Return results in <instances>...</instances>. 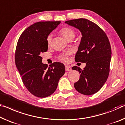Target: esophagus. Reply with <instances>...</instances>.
Returning <instances> with one entry per match:
<instances>
[{"label": "esophagus", "instance_id": "esophagus-1", "mask_svg": "<svg viewBox=\"0 0 125 125\" xmlns=\"http://www.w3.org/2000/svg\"><path fill=\"white\" fill-rule=\"evenodd\" d=\"M65 69H66V71H71L72 70V68L70 66H68V65H66L65 66Z\"/></svg>", "mask_w": 125, "mask_h": 125}]
</instances>
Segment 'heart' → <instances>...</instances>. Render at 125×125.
Instances as JSON below:
<instances>
[{
    "label": "heart",
    "instance_id": "obj_1",
    "mask_svg": "<svg viewBox=\"0 0 125 125\" xmlns=\"http://www.w3.org/2000/svg\"><path fill=\"white\" fill-rule=\"evenodd\" d=\"M59 33L65 39L68 41L70 39H73L76 35V33L73 29L70 27H64L59 31ZM52 35H49L47 38V43L48 45H50L52 42ZM71 54L70 51L63 53L59 55V59L63 61H67L68 59V55Z\"/></svg>",
    "mask_w": 125,
    "mask_h": 125
}]
</instances>
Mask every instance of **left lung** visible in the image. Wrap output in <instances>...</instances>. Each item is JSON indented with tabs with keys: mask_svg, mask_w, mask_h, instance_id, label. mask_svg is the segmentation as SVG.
I'll use <instances>...</instances> for the list:
<instances>
[{
	"mask_svg": "<svg viewBox=\"0 0 125 125\" xmlns=\"http://www.w3.org/2000/svg\"><path fill=\"white\" fill-rule=\"evenodd\" d=\"M65 23L78 29L82 35L75 61L86 63V66L83 70L76 66L72 67L81 74L74 88L81 94H94L108 78L111 58L110 41L105 32L88 19H72Z\"/></svg>",
	"mask_w": 125,
	"mask_h": 125,
	"instance_id": "obj_1",
	"label": "left lung"
}]
</instances>
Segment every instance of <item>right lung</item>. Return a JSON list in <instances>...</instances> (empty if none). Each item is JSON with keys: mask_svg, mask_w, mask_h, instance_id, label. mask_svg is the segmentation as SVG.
Segmentation results:
<instances>
[{"mask_svg": "<svg viewBox=\"0 0 125 125\" xmlns=\"http://www.w3.org/2000/svg\"><path fill=\"white\" fill-rule=\"evenodd\" d=\"M61 21H39L28 27L21 35L15 53V62L25 87L34 96H49L65 73L64 64L54 62L48 67L42 62L41 53L47 52V38Z\"/></svg>", "mask_w": 125, "mask_h": 125, "instance_id": "1", "label": "right lung"}]
</instances>
